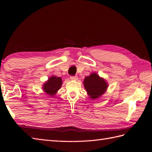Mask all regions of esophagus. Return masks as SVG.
I'll return each instance as SVG.
<instances>
[{
    "label": "esophagus",
    "mask_w": 152,
    "mask_h": 152,
    "mask_svg": "<svg viewBox=\"0 0 152 152\" xmlns=\"http://www.w3.org/2000/svg\"><path fill=\"white\" fill-rule=\"evenodd\" d=\"M70 79H71V80H77L78 79V77L77 75L71 76L70 77Z\"/></svg>",
    "instance_id": "obj_1"
}]
</instances>
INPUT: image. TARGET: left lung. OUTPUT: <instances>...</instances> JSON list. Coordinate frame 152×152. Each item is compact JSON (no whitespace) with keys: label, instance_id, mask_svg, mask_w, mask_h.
Listing matches in <instances>:
<instances>
[{"label":"left lung","instance_id":"left-lung-1","mask_svg":"<svg viewBox=\"0 0 152 152\" xmlns=\"http://www.w3.org/2000/svg\"><path fill=\"white\" fill-rule=\"evenodd\" d=\"M84 87L92 99L99 98L107 90L108 85L103 79L94 73L86 77L84 81Z\"/></svg>","mask_w":152,"mask_h":152}]
</instances>
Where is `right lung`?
Listing matches in <instances>:
<instances>
[{
    "label": "right lung",
    "instance_id": "right-lung-1",
    "mask_svg": "<svg viewBox=\"0 0 152 152\" xmlns=\"http://www.w3.org/2000/svg\"><path fill=\"white\" fill-rule=\"evenodd\" d=\"M62 85V79L60 77L53 76L44 85V91L49 96H54L60 89Z\"/></svg>",
    "mask_w": 152,
    "mask_h": 152
}]
</instances>
